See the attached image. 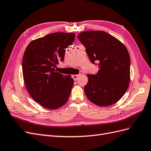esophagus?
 Returning a JSON list of instances; mask_svg holds the SVG:
<instances>
[{
  "mask_svg": "<svg viewBox=\"0 0 151 151\" xmlns=\"http://www.w3.org/2000/svg\"><path fill=\"white\" fill-rule=\"evenodd\" d=\"M80 76V74L79 75H72V78L75 81H76L78 80V78L79 76Z\"/></svg>",
  "mask_w": 151,
  "mask_h": 151,
  "instance_id": "1",
  "label": "esophagus"
}]
</instances>
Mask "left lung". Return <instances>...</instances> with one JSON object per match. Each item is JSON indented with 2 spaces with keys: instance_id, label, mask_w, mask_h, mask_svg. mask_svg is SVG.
<instances>
[{
  "instance_id": "obj_1",
  "label": "left lung",
  "mask_w": 151,
  "mask_h": 151,
  "mask_svg": "<svg viewBox=\"0 0 151 151\" xmlns=\"http://www.w3.org/2000/svg\"><path fill=\"white\" fill-rule=\"evenodd\" d=\"M78 38L91 62L99 68L95 75H87L88 81L84 87L87 98L101 106L115 104L129 85L130 59L127 48L117 39L101 31L81 32Z\"/></svg>"
}]
</instances>
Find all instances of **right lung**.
I'll use <instances>...</instances> for the list:
<instances>
[{
  "label": "right lung",
  "instance_id": "add662e5",
  "mask_svg": "<svg viewBox=\"0 0 151 151\" xmlns=\"http://www.w3.org/2000/svg\"><path fill=\"white\" fill-rule=\"evenodd\" d=\"M75 37L74 33H51L31 41L24 51V83L32 98L46 109H57L69 99L73 79L55 68L64 61L66 49Z\"/></svg>",
  "mask_w": 151,
  "mask_h": 151
}]
</instances>
